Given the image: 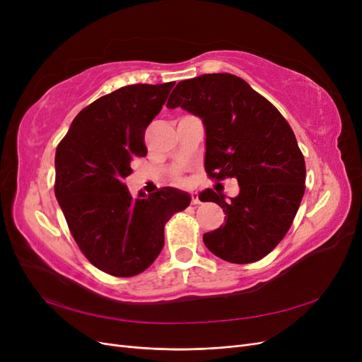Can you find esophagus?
I'll list each match as a JSON object with an SVG mask.
<instances>
[{"instance_id":"obj_1","label":"esophagus","mask_w":362,"mask_h":362,"mask_svg":"<svg viewBox=\"0 0 362 362\" xmlns=\"http://www.w3.org/2000/svg\"><path fill=\"white\" fill-rule=\"evenodd\" d=\"M192 204H193V205H198V204H201V199H199V196H198V192H193V193H192Z\"/></svg>"}]
</instances>
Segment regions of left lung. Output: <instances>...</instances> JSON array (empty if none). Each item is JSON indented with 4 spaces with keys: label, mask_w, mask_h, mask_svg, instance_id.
Returning <instances> with one entry per match:
<instances>
[{
    "label": "left lung",
    "mask_w": 362,
    "mask_h": 362,
    "mask_svg": "<svg viewBox=\"0 0 362 362\" xmlns=\"http://www.w3.org/2000/svg\"><path fill=\"white\" fill-rule=\"evenodd\" d=\"M168 107L202 119L208 177L235 178L240 185L228 202L211 189L201 193L226 214L221 228L204 234L205 246L235 264L264 258L287 234L305 192V160L291 127L275 105L233 74L180 81Z\"/></svg>",
    "instance_id": "left-lung-1"
}]
</instances>
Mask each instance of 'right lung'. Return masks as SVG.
Masks as SVG:
<instances>
[{
  "instance_id": "right-lung-1",
  "label": "right lung",
  "mask_w": 362,
  "mask_h": 362,
  "mask_svg": "<svg viewBox=\"0 0 362 362\" xmlns=\"http://www.w3.org/2000/svg\"><path fill=\"white\" fill-rule=\"evenodd\" d=\"M131 84L101 96L75 116L56 151L54 193L86 258L108 275L148 269L164 246V225L190 205L173 187L131 196V163L145 157V129L173 87Z\"/></svg>"
}]
</instances>
